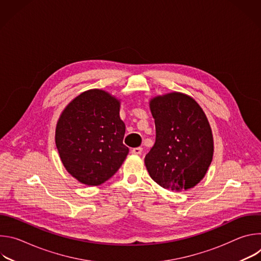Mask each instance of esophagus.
Masks as SVG:
<instances>
[{
  "label": "esophagus",
  "instance_id": "34e87169",
  "mask_svg": "<svg viewBox=\"0 0 261 261\" xmlns=\"http://www.w3.org/2000/svg\"><path fill=\"white\" fill-rule=\"evenodd\" d=\"M131 153L134 155H140L142 153V147L138 146V147H134L131 150Z\"/></svg>",
  "mask_w": 261,
  "mask_h": 261
}]
</instances>
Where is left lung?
<instances>
[{"label":"left lung","instance_id":"8db88e82","mask_svg":"<svg viewBox=\"0 0 261 261\" xmlns=\"http://www.w3.org/2000/svg\"><path fill=\"white\" fill-rule=\"evenodd\" d=\"M156 140L144 158L151 177L170 190L193 188L205 175L214 153L212 130L198 103L180 93L151 100Z\"/></svg>","mask_w":261,"mask_h":261}]
</instances>
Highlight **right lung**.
I'll return each mask as SVG.
<instances>
[{"label":"right lung","instance_id":"1","mask_svg":"<svg viewBox=\"0 0 261 261\" xmlns=\"http://www.w3.org/2000/svg\"><path fill=\"white\" fill-rule=\"evenodd\" d=\"M126 126L120 102L101 90L71 101L62 113L56 144L67 171L83 184L98 186L113 176L126 159Z\"/></svg>","mask_w":261,"mask_h":261}]
</instances>
